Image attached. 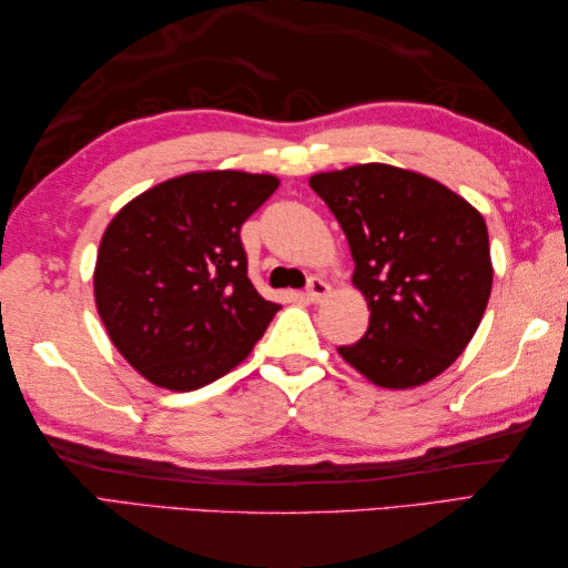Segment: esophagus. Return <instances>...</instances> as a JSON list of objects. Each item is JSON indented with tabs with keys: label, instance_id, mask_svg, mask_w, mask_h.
<instances>
[{
	"label": "esophagus",
	"instance_id": "obj_1",
	"mask_svg": "<svg viewBox=\"0 0 568 568\" xmlns=\"http://www.w3.org/2000/svg\"><path fill=\"white\" fill-rule=\"evenodd\" d=\"M332 293V285L324 283L322 277H310V285H307V300L310 303H320V300H324Z\"/></svg>",
	"mask_w": 568,
	"mask_h": 568
}]
</instances>
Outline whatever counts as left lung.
<instances>
[{
  "label": "left lung",
  "mask_w": 568,
  "mask_h": 568,
  "mask_svg": "<svg viewBox=\"0 0 568 568\" xmlns=\"http://www.w3.org/2000/svg\"><path fill=\"white\" fill-rule=\"evenodd\" d=\"M310 187L342 224L352 283L371 310L366 334L339 346L342 358L388 390L437 378L464 354L488 305L484 216L437 180L388 163L317 173Z\"/></svg>",
  "instance_id": "obj_1"
}]
</instances>
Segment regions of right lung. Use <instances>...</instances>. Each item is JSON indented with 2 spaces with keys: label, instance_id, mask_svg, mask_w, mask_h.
<instances>
[{
  "label": "right lung",
  "instance_id": "obj_1",
  "mask_svg": "<svg viewBox=\"0 0 568 568\" xmlns=\"http://www.w3.org/2000/svg\"><path fill=\"white\" fill-rule=\"evenodd\" d=\"M275 175L195 171L141 192L106 224L94 305L116 352L149 383L197 390L226 376L281 305L248 281L239 229Z\"/></svg>",
  "mask_w": 568,
  "mask_h": 568
}]
</instances>
